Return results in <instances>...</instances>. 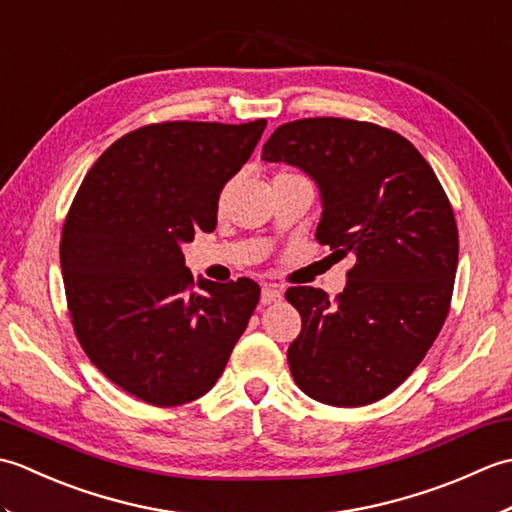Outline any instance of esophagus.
<instances>
[{"label":"esophagus","mask_w":512,"mask_h":512,"mask_svg":"<svg viewBox=\"0 0 512 512\" xmlns=\"http://www.w3.org/2000/svg\"><path fill=\"white\" fill-rule=\"evenodd\" d=\"M281 290H277V288H273V286H266V288H262V306H268V303H277V301H281Z\"/></svg>","instance_id":"34e87169"}]
</instances>
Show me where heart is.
Returning <instances> with one entry per match:
<instances>
[{"mask_svg":"<svg viewBox=\"0 0 512 512\" xmlns=\"http://www.w3.org/2000/svg\"><path fill=\"white\" fill-rule=\"evenodd\" d=\"M277 178H301L299 173H292V171H281V173H277ZM226 195V189H224V193H222V198Z\"/></svg>","mask_w":512,"mask_h":512,"instance_id":"b5f03b06","label":"heart"}]
</instances>
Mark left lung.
I'll return each instance as SVG.
<instances>
[{
    "label": "left lung",
    "mask_w": 512,
    "mask_h": 512,
    "mask_svg": "<svg viewBox=\"0 0 512 512\" xmlns=\"http://www.w3.org/2000/svg\"><path fill=\"white\" fill-rule=\"evenodd\" d=\"M262 158L317 182L319 244L354 257L334 301L319 288H288L301 314L288 347L292 378L334 407L385 398L420 365L449 314L458 224L447 193L407 138L350 118L281 125Z\"/></svg>",
    "instance_id": "obj_1"
}]
</instances>
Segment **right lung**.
<instances>
[{
    "label": "right lung",
    "mask_w": 512,
    "mask_h": 512,
    "mask_svg": "<svg viewBox=\"0 0 512 512\" xmlns=\"http://www.w3.org/2000/svg\"><path fill=\"white\" fill-rule=\"evenodd\" d=\"M266 121H171L129 132L83 178L61 233L65 299L83 352L156 407L204 396L259 301L253 279L198 281L182 244L211 233L224 184Z\"/></svg>",
    "instance_id": "1"
}]
</instances>
